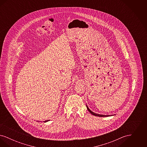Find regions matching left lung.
Returning <instances> with one entry per match:
<instances>
[{
    "label": "left lung",
    "instance_id": "left-lung-1",
    "mask_svg": "<svg viewBox=\"0 0 147 147\" xmlns=\"http://www.w3.org/2000/svg\"><path fill=\"white\" fill-rule=\"evenodd\" d=\"M86 107H87V109L88 110V111L89 112L91 113V114L92 115H94L95 116H98V117H108V116H110V115H100V114H98V113H94L92 111H91V110L89 109V107H88V106L86 105Z\"/></svg>",
    "mask_w": 147,
    "mask_h": 147
}]
</instances>
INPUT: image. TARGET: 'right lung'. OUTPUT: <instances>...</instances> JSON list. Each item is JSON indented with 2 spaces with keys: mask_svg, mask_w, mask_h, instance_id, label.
Wrapping results in <instances>:
<instances>
[{
  "mask_svg": "<svg viewBox=\"0 0 147 147\" xmlns=\"http://www.w3.org/2000/svg\"><path fill=\"white\" fill-rule=\"evenodd\" d=\"M49 120H47V121H44L45 122H47V121H49Z\"/></svg>",
  "mask_w": 147,
  "mask_h": 147,
  "instance_id": "obj_1",
  "label": "right lung"
}]
</instances>
